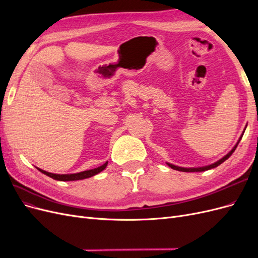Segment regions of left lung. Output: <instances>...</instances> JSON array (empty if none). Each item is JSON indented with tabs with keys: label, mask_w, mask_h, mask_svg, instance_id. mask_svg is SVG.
Instances as JSON below:
<instances>
[{
	"label": "left lung",
	"mask_w": 258,
	"mask_h": 258,
	"mask_svg": "<svg viewBox=\"0 0 258 258\" xmlns=\"http://www.w3.org/2000/svg\"><path fill=\"white\" fill-rule=\"evenodd\" d=\"M245 128H246V127H245ZM244 130H245V129H244ZM243 134H244V131L242 132V135H241V137H240V139H239V141L237 142V144L235 145V147H233L232 150H231L227 155L224 156V157H223L222 159L217 160L216 162L212 163V165H209V166H206V167H199V168H182V167H177V166H174V165H171V163H168V162H167V165H168L169 167L172 168V169H174V170L183 171V172H201V171H207V170H210V169H213V168H215V167H217V166H220L221 163H223L225 160H227V159L230 157V156L232 155V153L235 152V150L237 148L239 142L241 141V139H242V136H243Z\"/></svg>",
	"instance_id": "1"
}]
</instances>
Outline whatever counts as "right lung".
Listing matches in <instances>:
<instances>
[{
  "instance_id": "right-lung-1",
  "label": "right lung",
  "mask_w": 258,
  "mask_h": 258,
  "mask_svg": "<svg viewBox=\"0 0 258 258\" xmlns=\"http://www.w3.org/2000/svg\"><path fill=\"white\" fill-rule=\"evenodd\" d=\"M107 166V161L104 163V165L100 166L98 168L91 169V170H86L83 171V172H79V173H72V174H54V173H50L47 172V171H44L40 168H37V170H40L42 173L46 174L47 176L57 179V181H62V182H67V181H79V179H84V178H88L91 177L93 175H96L98 173H100L101 171H103Z\"/></svg>"
}]
</instances>
